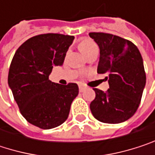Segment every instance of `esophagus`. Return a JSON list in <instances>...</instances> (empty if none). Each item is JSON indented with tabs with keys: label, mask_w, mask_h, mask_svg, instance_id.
Here are the masks:
<instances>
[{
	"label": "esophagus",
	"mask_w": 155,
	"mask_h": 155,
	"mask_svg": "<svg viewBox=\"0 0 155 155\" xmlns=\"http://www.w3.org/2000/svg\"><path fill=\"white\" fill-rule=\"evenodd\" d=\"M85 89H86V85H85V84H83V83H79V90H80V91H83Z\"/></svg>",
	"instance_id": "esophagus-1"
}]
</instances>
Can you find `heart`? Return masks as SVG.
I'll return each mask as SVG.
<instances>
[{"label":"heart","instance_id":"b5f03b06","mask_svg":"<svg viewBox=\"0 0 155 155\" xmlns=\"http://www.w3.org/2000/svg\"><path fill=\"white\" fill-rule=\"evenodd\" d=\"M97 47V45L91 41V40H83L80 43L79 45V48L80 50L84 54H87L90 51H91L92 49L96 48Z\"/></svg>","mask_w":155,"mask_h":155}]
</instances>
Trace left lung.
<instances>
[{
	"mask_svg": "<svg viewBox=\"0 0 155 155\" xmlns=\"http://www.w3.org/2000/svg\"><path fill=\"white\" fill-rule=\"evenodd\" d=\"M100 47L98 74H108L109 89H93L90 108L101 122L117 124L130 118L139 107L146 76L137 47L131 41L103 32H91Z\"/></svg>",
	"mask_w": 155,
	"mask_h": 155,
	"instance_id": "obj_1",
	"label": "left lung"
}]
</instances>
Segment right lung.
<instances>
[{
	"mask_svg": "<svg viewBox=\"0 0 155 155\" xmlns=\"http://www.w3.org/2000/svg\"><path fill=\"white\" fill-rule=\"evenodd\" d=\"M74 36L47 33L30 38L17 49L12 60L8 83L21 115L42 129L62 125L79 93L76 83L52 82L54 65H62Z\"/></svg>",
	"mask_w": 155,
	"mask_h": 155,
	"instance_id": "1",
	"label": "right lung"
}]
</instances>
